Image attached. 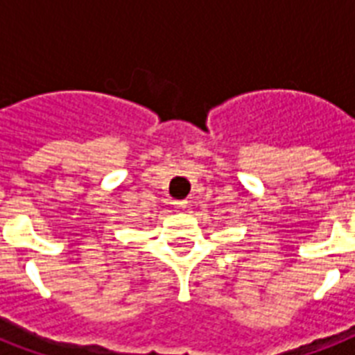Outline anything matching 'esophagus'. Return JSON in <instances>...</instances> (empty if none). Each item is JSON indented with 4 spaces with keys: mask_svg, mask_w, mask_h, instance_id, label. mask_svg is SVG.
<instances>
[{
    "mask_svg": "<svg viewBox=\"0 0 355 355\" xmlns=\"http://www.w3.org/2000/svg\"><path fill=\"white\" fill-rule=\"evenodd\" d=\"M187 205H189V202H185V200H180V202H174V207H175V209H185Z\"/></svg>",
    "mask_w": 355,
    "mask_h": 355,
    "instance_id": "34e87169",
    "label": "esophagus"
}]
</instances>
